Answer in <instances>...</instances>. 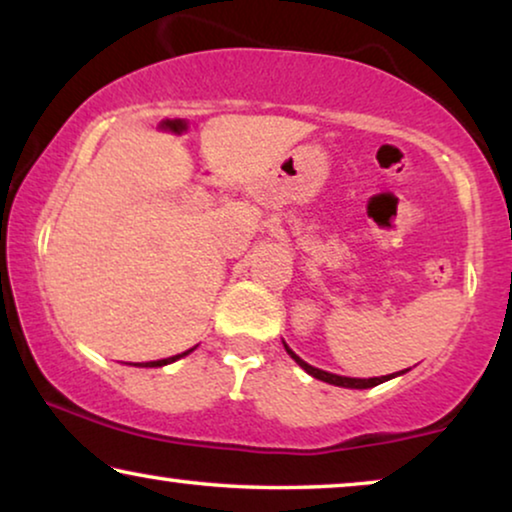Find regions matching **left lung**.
<instances>
[{
	"instance_id": "left-lung-1",
	"label": "left lung",
	"mask_w": 512,
	"mask_h": 512,
	"mask_svg": "<svg viewBox=\"0 0 512 512\" xmlns=\"http://www.w3.org/2000/svg\"><path fill=\"white\" fill-rule=\"evenodd\" d=\"M284 347H286V352L291 354V359L296 361L300 368L307 370V373H310L312 377H317V380H321V382L335 384V387H347V389H370V387H377V384L387 382V380H391V377H394V375H382V377H368V380H359V377H342V375H333V373H326V370L312 368L310 363H305L303 359H300V356L293 354L291 349H289V345H284ZM396 375H398V373H396Z\"/></svg>"
}]
</instances>
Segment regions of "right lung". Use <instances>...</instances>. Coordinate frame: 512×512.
Returning <instances> with one entry per match:
<instances>
[{"mask_svg": "<svg viewBox=\"0 0 512 512\" xmlns=\"http://www.w3.org/2000/svg\"><path fill=\"white\" fill-rule=\"evenodd\" d=\"M191 352H193V349H188V352H184V354L170 356V359H160V361H149V363H144V368H158V366H167V363L177 361V359H181V356H186V354H191Z\"/></svg>", "mask_w": 512, "mask_h": 512, "instance_id": "1", "label": "right lung"}]
</instances>
